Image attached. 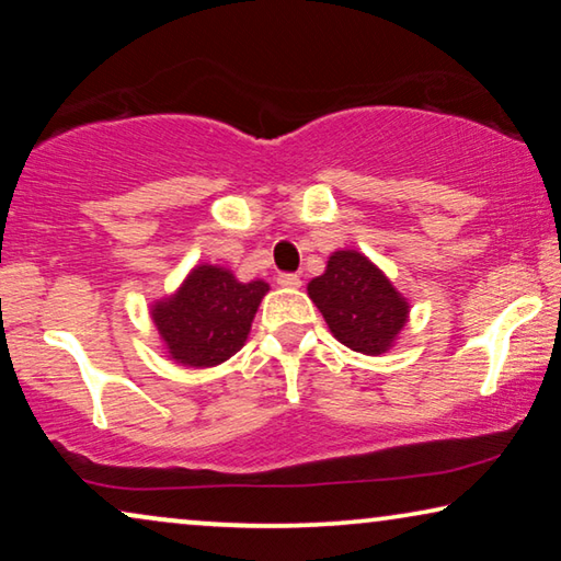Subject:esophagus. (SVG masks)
<instances>
[{"instance_id": "esophagus-1", "label": "esophagus", "mask_w": 561, "mask_h": 561, "mask_svg": "<svg viewBox=\"0 0 561 561\" xmlns=\"http://www.w3.org/2000/svg\"><path fill=\"white\" fill-rule=\"evenodd\" d=\"M278 286L280 288H298L301 286V278L296 273H280L278 275Z\"/></svg>"}]
</instances>
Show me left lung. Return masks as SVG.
<instances>
[{
    "label": "left lung",
    "instance_id": "obj_1",
    "mask_svg": "<svg viewBox=\"0 0 561 561\" xmlns=\"http://www.w3.org/2000/svg\"><path fill=\"white\" fill-rule=\"evenodd\" d=\"M309 296L344 347L382 355L409 319V301L363 252L340 250L309 283Z\"/></svg>",
    "mask_w": 561,
    "mask_h": 561
}]
</instances>
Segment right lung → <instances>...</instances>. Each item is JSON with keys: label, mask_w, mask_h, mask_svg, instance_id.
<instances>
[{"label": "right lung", "mask_w": 561, "mask_h": 561, "mask_svg": "<svg viewBox=\"0 0 561 561\" xmlns=\"http://www.w3.org/2000/svg\"><path fill=\"white\" fill-rule=\"evenodd\" d=\"M265 280L240 283L217 265H198L171 298L152 306L160 340L175 363L214 367L242 350Z\"/></svg>", "instance_id": "obj_1"}]
</instances>
